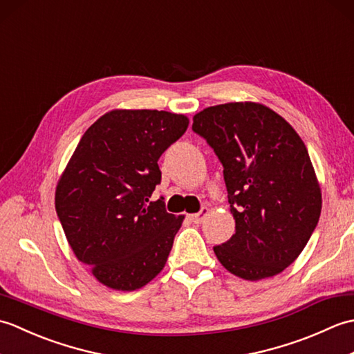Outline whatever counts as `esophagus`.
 <instances>
[{"label": "esophagus", "instance_id": "1", "mask_svg": "<svg viewBox=\"0 0 354 354\" xmlns=\"http://www.w3.org/2000/svg\"><path fill=\"white\" fill-rule=\"evenodd\" d=\"M207 216H208V208H207V207H202V208L199 209V213L190 214V221H192L193 223H202V222L205 221Z\"/></svg>", "mask_w": 354, "mask_h": 354}]
</instances>
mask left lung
<instances>
[{
  "label": "left lung",
  "mask_w": 354,
  "mask_h": 354,
  "mask_svg": "<svg viewBox=\"0 0 354 354\" xmlns=\"http://www.w3.org/2000/svg\"><path fill=\"white\" fill-rule=\"evenodd\" d=\"M192 129L223 165L236 234L216 245L231 274L261 280L280 274L309 242L321 189L293 127L259 103H225L193 117Z\"/></svg>",
  "instance_id": "1"
}]
</instances>
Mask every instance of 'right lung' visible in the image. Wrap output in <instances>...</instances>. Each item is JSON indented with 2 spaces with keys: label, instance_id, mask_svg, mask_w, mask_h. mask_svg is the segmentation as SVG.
<instances>
[{
  "label": "right lung",
  "instance_id": "right-lung-1",
  "mask_svg": "<svg viewBox=\"0 0 354 354\" xmlns=\"http://www.w3.org/2000/svg\"><path fill=\"white\" fill-rule=\"evenodd\" d=\"M187 126L165 111H111L84 133L57 184L71 250L111 289H140L167 261L184 217L149 198L161 183L158 160Z\"/></svg>",
  "mask_w": 354,
  "mask_h": 354
}]
</instances>
